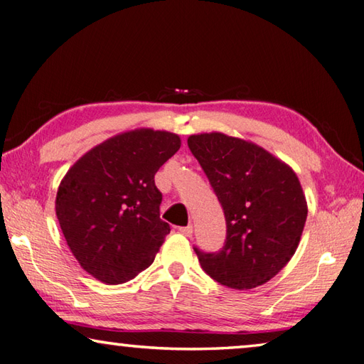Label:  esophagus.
I'll return each instance as SVG.
<instances>
[{"label":"esophagus","instance_id":"1","mask_svg":"<svg viewBox=\"0 0 364 364\" xmlns=\"http://www.w3.org/2000/svg\"><path fill=\"white\" fill-rule=\"evenodd\" d=\"M193 230H194L193 224H189V226H184V228H180V232H181V234H184L186 237H191V235H193Z\"/></svg>","mask_w":364,"mask_h":364}]
</instances>
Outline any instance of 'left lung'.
<instances>
[{
	"instance_id": "8db88e82",
	"label": "left lung",
	"mask_w": 364,
	"mask_h": 364,
	"mask_svg": "<svg viewBox=\"0 0 364 364\" xmlns=\"http://www.w3.org/2000/svg\"><path fill=\"white\" fill-rule=\"evenodd\" d=\"M226 218L218 253L194 248L211 279L251 289L280 272L299 245L307 202L293 168L257 144L211 132L188 138Z\"/></svg>"
}]
</instances>
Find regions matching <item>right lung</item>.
<instances>
[{
    "instance_id": "right-lung-1",
    "label": "right lung",
    "mask_w": 364,
    "mask_h": 364,
    "mask_svg": "<svg viewBox=\"0 0 364 364\" xmlns=\"http://www.w3.org/2000/svg\"><path fill=\"white\" fill-rule=\"evenodd\" d=\"M181 146L176 134L135 129L87 151L57 191L55 213L73 256L107 285L153 264L170 232L154 175Z\"/></svg>"
}]
</instances>
